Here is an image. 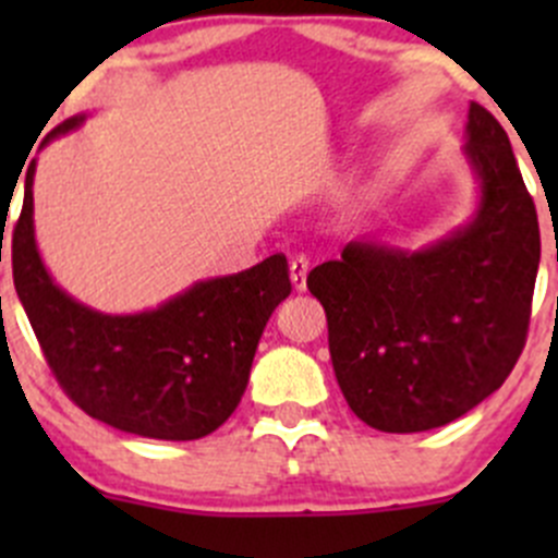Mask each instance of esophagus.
Returning a JSON list of instances; mask_svg holds the SVG:
<instances>
[{"instance_id":"1","label":"esophagus","mask_w":558,"mask_h":558,"mask_svg":"<svg viewBox=\"0 0 558 558\" xmlns=\"http://www.w3.org/2000/svg\"><path fill=\"white\" fill-rule=\"evenodd\" d=\"M291 280H294L296 291L307 289V272H311V258L307 256H294L291 258Z\"/></svg>"}]
</instances>
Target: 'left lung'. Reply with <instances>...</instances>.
<instances>
[{
  "label": "left lung",
  "mask_w": 558,
  "mask_h": 558,
  "mask_svg": "<svg viewBox=\"0 0 558 558\" xmlns=\"http://www.w3.org/2000/svg\"><path fill=\"white\" fill-rule=\"evenodd\" d=\"M464 154L481 183L466 227L413 253L348 243L307 275L342 397L373 429L451 424L508 380L526 345L537 210L508 134L475 102Z\"/></svg>",
  "instance_id": "obj_1"
}]
</instances>
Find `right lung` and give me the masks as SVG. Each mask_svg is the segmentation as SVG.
I'll return each mask as SVG.
<instances>
[{
    "label": "right lung",
    "instance_id": "1",
    "mask_svg": "<svg viewBox=\"0 0 558 558\" xmlns=\"http://www.w3.org/2000/svg\"><path fill=\"white\" fill-rule=\"evenodd\" d=\"M70 118L45 143L81 126ZM43 143V145H45ZM35 161L13 229V280L50 373L66 397L129 435L199 440L243 399L258 337L291 294L283 253L245 272L199 280L156 311L107 315L53 283L35 243Z\"/></svg>",
    "mask_w": 558,
    "mask_h": 558
}]
</instances>
